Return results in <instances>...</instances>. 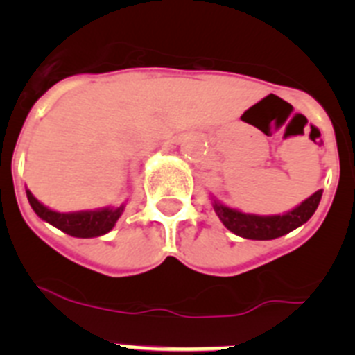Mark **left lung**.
Here are the masks:
<instances>
[{
	"instance_id": "8db88e82",
	"label": "left lung",
	"mask_w": 355,
	"mask_h": 355,
	"mask_svg": "<svg viewBox=\"0 0 355 355\" xmlns=\"http://www.w3.org/2000/svg\"><path fill=\"white\" fill-rule=\"evenodd\" d=\"M322 192L318 190L313 196L302 200L299 206H295L290 211L283 215H256V213H243L236 208H229L222 205L211 196V205L216 216L220 218L222 224L231 231L247 240H274V238L284 236L291 233L293 229L306 224L316 211L322 199Z\"/></svg>"
}]
</instances>
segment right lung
<instances>
[{
	"label": "right lung",
	"instance_id": "obj_1",
	"mask_svg": "<svg viewBox=\"0 0 355 355\" xmlns=\"http://www.w3.org/2000/svg\"><path fill=\"white\" fill-rule=\"evenodd\" d=\"M26 197L33 211L42 218L44 222L55 225L64 233L71 234L74 238H96L110 233L114 229L115 222L122 215L126 202L121 206H105V208L97 209H83V211H55V209L44 206L35 196L26 190Z\"/></svg>",
	"mask_w": 355,
	"mask_h": 355
}]
</instances>
